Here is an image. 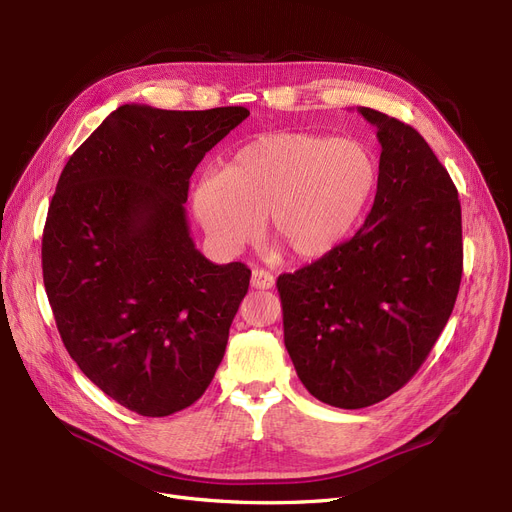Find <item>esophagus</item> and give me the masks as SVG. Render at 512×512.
I'll use <instances>...</instances> for the list:
<instances>
[{"label":"esophagus","mask_w":512,"mask_h":512,"mask_svg":"<svg viewBox=\"0 0 512 512\" xmlns=\"http://www.w3.org/2000/svg\"><path fill=\"white\" fill-rule=\"evenodd\" d=\"M274 284H276L274 274L265 272V270H259V267H255L253 274H251V286H253V288H259V290H270Z\"/></svg>","instance_id":"1"}]
</instances>
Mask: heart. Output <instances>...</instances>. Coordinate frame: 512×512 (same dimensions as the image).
I'll return each instance as SVG.
<instances>
[{
  "label": "heart",
  "mask_w": 512,
  "mask_h": 512,
  "mask_svg": "<svg viewBox=\"0 0 512 512\" xmlns=\"http://www.w3.org/2000/svg\"><path fill=\"white\" fill-rule=\"evenodd\" d=\"M378 184L371 151L353 139L270 132L240 147L193 188V211L215 247L236 253L267 222L294 257L317 259L353 232Z\"/></svg>",
  "instance_id": "1"
}]
</instances>
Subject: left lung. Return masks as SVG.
Wrapping results in <instances>:
<instances>
[{"instance_id": "left-lung-1", "label": "left lung", "mask_w": 512, "mask_h": 512, "mask_svg": "<svg viewBox=\"0 0 512 512\" xmlns=\"http://www.w3.org/2000/svg\"><path fill=\"white\" fill-rule=\"evenodd\" d=\"M378 193L365 224L334 251L276 282L284 344L303 386L338 409L405 386L452 313L463 276L461 203L421 134L371 107Z\"/></svg>"}]
</instances>
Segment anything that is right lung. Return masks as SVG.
I'll use <instances>...</instances> for the list:
<instances>
[{
    "instance_id": "right-lung-1",
    "label": "right lung",
    "mask_w": 512,
    "mask_h": 512,
    "mask_svg": "<svg viewBox=\"0 0 512 512\" xmlns=\"http://www.w3.org/2000/svg\"><path fill=\"white\" fill-rule=\"evenodd\" d=\"M249 116L126 103L68 159L43 230V282L70 357L122 407H191L222 363L249 290L240 261L195 247L184 203L205 153Z\"/></svg>"
}]
</instances>
